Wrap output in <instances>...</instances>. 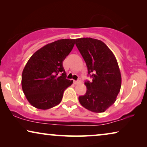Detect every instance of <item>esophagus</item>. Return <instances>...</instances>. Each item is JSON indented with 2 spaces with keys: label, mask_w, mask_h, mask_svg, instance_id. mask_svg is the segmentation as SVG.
I'll use <instances>...</instances> for the list:
<instances>
[{
  "label": "esophagus",
  "mask_w": 147,
  "mask_h": 147,
  "mask_svg": "<svg viewBox=\"0 0 147 147\" xmlns=\"http://www.w3.org/2000/svg\"><path fill=\"white\" fill-rule=\"evenodd\" d=\"M80 82H81V80H80V78H79L78 80H74V83L75 84H78L80 83Z\"/></svg>",
  "instance_id": "1"
}]
</instances>
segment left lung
Returning a JSON list of instances; mask_svg holds the SVG:
<instances>
[{
	"label": "left lung",
	"instance_id": "obj_1",
	"mask_svg": "<svg viewBox=\"0 0 147 147\" xmlns=\"http://www.w3.org/2000/svg\"><path fill=\"white\" fill-rule=\"evenodd\" d=\"M76 45L88 67L92 81H86L87 91L80 96L82 106L93 112H104L116 100L121 87V74L111 50L100 40L76 39Z\"/></svg>",
	"mask_w": 147,
	"mask_h": 147
}]
</instances>
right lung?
<instances>
[{"label":"right lung","instance_id":"add662e5","mask_svg":"<svg viewBox=\"0 0 147 147\" xmlns=\"http://www.w3.org/2000/svg\"><path fill=\"white\" fill-rule=\"evenodd\" d=\"M74 44L75 39L57 40L37 50L27 61L22 74V89L35 108L47 110L58 105L73 83L66 79L63 61Z\"/></svg>","mask_w":147,"mask_h":147}]
</instances>
